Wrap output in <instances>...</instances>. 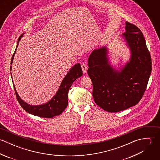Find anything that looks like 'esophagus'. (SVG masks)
I'll return each mask as SVG.
<instances>
[{"instance_id": "obj_1", "label": "esophagus", "mask_w": 160, "mask_h": 160, "mask_svg": "<svg viewBox=\"0 0 160 160\" xmlns=\"http://www.w3.org/2000/svg\"><path fill=\"white\" fill-rule=\"evenodd\" d=\"M81 68H82L83 72H84V73H86V71H87V69H88L87 65H86L85 63H82V64H81Z\"/></svg>"}]
</instances>
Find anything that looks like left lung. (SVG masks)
Instances as JSON below:
<instances>
[{
    "instance_id": "obj_1",
    "label": "left lung",
    "mask_w": 160,
    "mask_h": 160,
    "mask_svg": "<svg viewBox=\"0 0 160 160\" xmlns=\"http://www.w3.org/2000/svg\"><path fill=\"white\" fill-rule=\"evenodd\" d=\"M122 36L131 49V58L120 72L109 65L105 47L93 50L88 60L94 102L108 112H119L137 105L152 71L150 53L140 29L128 22Z\"/></svg>"
}]
</instances>
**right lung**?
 Returning a JSON list of instances; mask_svg holds the SVG:
<instances>
[{
	"label": "right lung",
	"instance_id": "add662e5",
	"mask_svg": "<svg viewBox=\"0 0 160 160\" xmlns=\"http://www.w3.org/2000/svg\"><path fill=\"white\" fill-rule=\"evenodd\" d=\"M23 36V34L19 37L18 39V44L17 46V48L18 46V43L20 39ZM17 48L15 50L14 53L12 55L11 65L12 64L13 57L17 50ZM11 69L12 66H10V71ZM82 71L81 69V65L79 63H77L68 72L62 81V82L59 88L58 91H57L55 95L52 98V99L48 102L47 103L41 105L32 106L28 105V103L24 102L18 95L17 92L16 91L15 88L13 84V88L15 92L17 99L20 105H21V107L26 112L41 118H52L53 116L62 114V112L65 110L68 103V94L69 89L71 86L72 84L73 83V82L76 79L82 76Z\"/></svg>",
	"mask_w": 160,
	"mask_h": 160
}]
</instances>
